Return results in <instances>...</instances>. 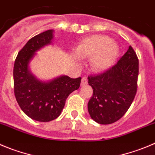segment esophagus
I'll use <instances>...</instances> for the list:
<instances>
[{
	"instance_id": "obj_1",
	"label": "esophagus",
	"mask_w": 155,
	"mask_h": 155,
	"mask_svg": "<svg viewBox=\"0 0 155 155\" xmlns=\"http://www.w3.org/2000/svg\"><path fill=\"white\" fill-rule=\"evenodd\" d=\"M88 79L86 77H82V81H81V86H85V85L87 84Z\"/></svg>"
}]
</instances>
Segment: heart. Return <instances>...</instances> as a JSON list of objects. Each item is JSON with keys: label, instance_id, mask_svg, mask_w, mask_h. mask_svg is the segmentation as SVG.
<instances>
[{"label": "heart", "instance_id": "heart-1", "mask_svg": "<svg viewBox=\"0 0 155 155\" xmlns=\"http://www.w3.org/2000/svg\"><path fill=\"white\" fill-rule=\"evenodd\" d=\"M75 53L82 59L92 58V69L101 73L113 66L118 57V47L110 37L95 35L82 40L76 47Z\"/></svg>", "mask_w": 155, "mask_h": 155}]
</instances>
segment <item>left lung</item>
I'll return each instance as SVG.
<instances>
[{
	"mask_svg": "<svg viewBox=\"0 0 155 155\" xmlns=\"http://www.w3.org/2000/svg\"><path fill=\"white\" fill-rule=\"evenodd\" d=\"M138 59L130 46L118 63L103 73L88 77L93 95L88 103L90 117L102 125L119 120L131 106L137 92Z\"/></svg>",
	"mask_w": 155,
	"mask_h": 155,
	"instance_id": "1",
	"label": "left lung"
}]
</instances>
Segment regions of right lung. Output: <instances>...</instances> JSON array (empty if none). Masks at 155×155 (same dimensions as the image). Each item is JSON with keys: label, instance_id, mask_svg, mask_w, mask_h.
<instances>
[{"label": "right lung", "instance_id": "right-lung-1", "mask_svg": "<svg viewBox=\"0 0 155 155\" xmlns=\"http://www.w3.org/2000/svg\"><path fill=\"white\" fill-rule=\"evenodd\" d=\"M53 38V30H49L30 39L18 53L14 66V89L17 103L27 116L42 122L60 116L66 99L79 89L82 79L60 76L42 81L30 72L29 64L36 53L51 44Z\"/></svg>", "mask_w": 155, "mask_h": 155}]
</instances>
